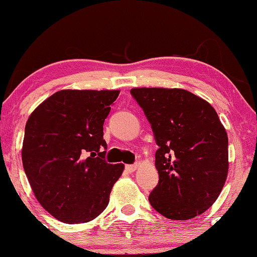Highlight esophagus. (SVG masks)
Masks as SVG:
<instances>
[{"label": "esophagus", "mask_w": 257, "mask_h": 257, "mask_svg": "<svg viewBox=\"0 0 257 257\" xmlns=\"http://www.w3.org/2000/svg\"><path fill=\"white\" fill-rule=\"evenodd\" d=\"M137 167H138V165H126L125 166V170L128 172V173H133L137 170Z\"/></svg>", "instance_id": "34e87169"}]
</instances>
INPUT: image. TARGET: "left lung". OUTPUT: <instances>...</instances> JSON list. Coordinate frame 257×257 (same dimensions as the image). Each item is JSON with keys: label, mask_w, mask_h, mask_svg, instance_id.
Masks as SVG:
<instances>
[{"label": "left lung", "mask_w": 257, "mask_h": 257, "mask_svg": "<svg viewBox=\"0 0 257 257\" xmlns=\"http://www.w3.org/2000/svg\"><path fill=\"white\" fill-rule=\"evenodd\" d=\"M131 94L159 146V182L149 196L151 206L172 220L193 219L206 212L228 174V137L216 111L182 89L138 87Z\"/></svg>", "instance_id": "left-lung-1"}]
</instances>
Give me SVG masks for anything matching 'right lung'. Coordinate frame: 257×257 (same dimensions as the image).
<instances>
[{"label": "right lung", "instance_id": "add662e5", "mask_svg": "<svg viewBox=\"0 0 257 257\" xmlns=\"http://www.w3.org/2000/svg\"><path fill=\"white\" fill-rule=\"evenodd\" d=\"M118 90H62L30 114L22 163L42 207L64 223H84L106 208L122 164L105 161L103 125Z\"/></svg>", "mask_w": 257, "mask_h": 257}]
</instances>
